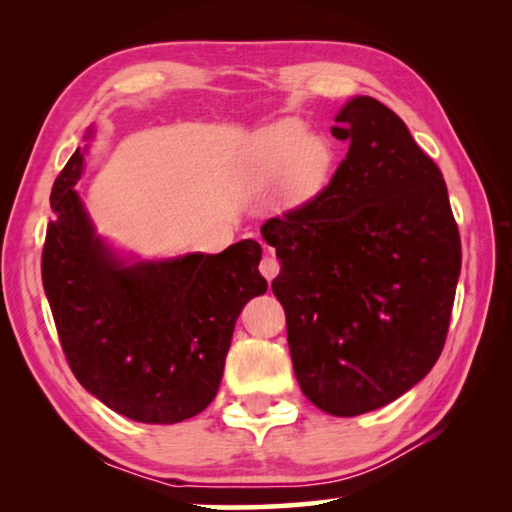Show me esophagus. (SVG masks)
I'll return each instance as SVG.
<instances>
[{
    "mask_svg": "<svg viewBox=\"0 0 512 512\" xmlns=\"http://www.w3.org/2000/svg\"><path fill=\"white\" fill-rule=\"evenodd\" d=\"M259 271H262V275L266 277L268 282L273 280V277L280 273V262H277V259L273 257V255H266L262 262H259Z\"/></svg>",
    "mask_w": 512,
    "mask_h": 512,
    "instance_id": "1",
    "label": "esophagus"
}]
</instances>
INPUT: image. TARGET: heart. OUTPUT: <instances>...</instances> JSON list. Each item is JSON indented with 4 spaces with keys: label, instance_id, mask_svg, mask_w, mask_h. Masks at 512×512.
I'll return each instance as SVG.
<instances>
[{
    "label": "heart",
    "instance_id": "heart-1",
    "mask_svg": "<svg viewBox=\"0 0 512 512\" xmlns=\"http://www.w3.org/2000/svg\"><path fill=\"white\" fill-rule=\"evenodd\" d=\"M327 146L311 137L298 121H277L257 131L246 146L244 171L248 183L264 189L287 180L291 196L316 192L329 171Z\"/></svg>",
    "mask_w": 512,
    "mask_h": 512
}]
</instances>
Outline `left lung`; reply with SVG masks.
<instances>
[{"label":"left lung","instance_id":"1","mask_svg":"<svg viewBox=\"0 0 512 512\" xmlns=\"http://www.w3.org/2000/svg\"><path fill=\"white\" fill-rule=\"evenodd\" d=\"M334 121L345 160L262 237L282 262L271 289L302 393L352 418L397 400L438 361L461 237L443 173L391 108L354 97Z\"/></svg>","mask_w":512,"mask_h":512}]
</instances>
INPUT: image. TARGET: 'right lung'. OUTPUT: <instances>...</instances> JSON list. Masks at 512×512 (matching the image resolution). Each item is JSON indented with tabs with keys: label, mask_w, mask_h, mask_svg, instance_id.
<instances>
[{
	"label": "right lung",
	"mask_w": 512,
	"mask_h": 512,
	"mask_svg": "<svg viewBox=\"0 0 512 512\" xmlns=\"http://www.w3.org/2000/svg\"><path fill=\"white\" fill-rule=\"evenodd\" d=\"M81 149L51 189L42 287L74 377L108 409L146 424L194 418L219 391L235 323L266 291L255 239L219 255L121 262L94 235L76 180Z\"/></svg>",
	"instance_id": "add662e5"
}]
</instances>
